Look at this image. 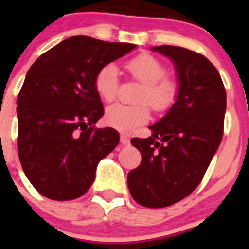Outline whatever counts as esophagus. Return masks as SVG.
<instances>
[{
    "mask_svg": "<svg viewBox=\"0 0 249 249\" xmlns=\"http://www.w3.org/2000/svg\"><path fill=\"white\" fill-rule=\"evenodd\" d=\"M121 144H122V146H128L129 144V138H128V136H126V135H121Z\"/></svg>",
    "mask_w": 249,
    "mask_h": 249,
    "instance_id": "esophagus-1",
    "label": "esophagus"
}]
</instances>
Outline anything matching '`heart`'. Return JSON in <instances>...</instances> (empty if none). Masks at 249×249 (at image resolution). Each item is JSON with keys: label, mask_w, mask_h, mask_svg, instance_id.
Wrapping results in <instances>:
<instances>
[{"label": "heart", "mask_w": 249, "mask_h": 249, "mask_svg": "<svg viewBox=\"0 0 249 249\" xmlns=\"http://www.w3.org/2000/svg\"><path fill=\"white\" fill-rule=\"evenodd\" d=\"M132 76L144 83L138 102H147L156 111H166L175 103L178 87L175 81L167 78V68L151 54H141L127 65ZM118 68L113 63L103 66L98 71L94 87L98 96L106 102H111L117 94ZM149 108L146 103L126 106L116 103L109 106L105 121L109 127L121 132H132L149 120Z\"/></svg>", "instance_id": "b5f03b06"}]
</instances>
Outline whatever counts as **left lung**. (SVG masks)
Returning <instances> with one entry per match:
<instances>
[{
    "instance_id": "obj_1",
    "label": "left lung",
    "mask_w": 249,
    "mask_h": 249,
    "mask_svg": "<svg viewBox=\"0 0 249 249\" xmlns=\"http://www.w3.org/2000/svg\"><path fill=\"white\" fill-rule=\"evenodd\" d=\"M151 50L173 62L178 93L168 112L149 126L151 137L131 141L142 160L127 183L141 206L163 208L201 183L222 141L227 97L217 68L204 56L177 46Z\"/></svg>"
}]
</instances>
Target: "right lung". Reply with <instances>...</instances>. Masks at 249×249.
I'll return each mask as SVG.
<instances>
[{
  "label": "right lung",
  "mask_w": 249,
  "mask_h": 249,
  "mask_svg": "<svg viewBox=\"0 0 249 249\" xmlns=\"http://www.w3.org/2000/svg\"><path fill=\"white\" fill-rule=\"evenodd\" d=\"M136 45L72 36L35 61L17 98V149L28 181L54 201L87 192L100 160L120 142L111 127L94 128L103 105L94 80L103 66Z\"/></svg>",
  "instance_id": "add662e5"
}]
</instances>
